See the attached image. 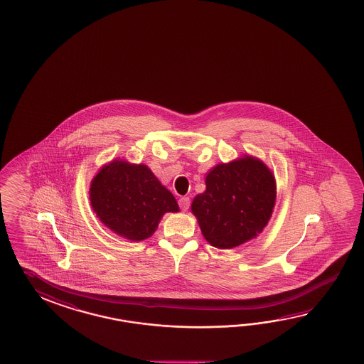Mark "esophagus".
Instances as JSON below:
<instances>
[{"instance_id":"esophagus-1","label":"esophagus","mask_w":364,"mask_h":364,"mask_svg":"<svg viewBox=\"0 0 364 364\" xmlns=\"http://www.w3.org/2000/svg\"><path fill=\"white\" fill-rule=\"evenodd\" d=\"M178 206H180L183 211H186L189 206H191V199H189V197H181V198L178 199Z\"/></svg>"}]
</instances>
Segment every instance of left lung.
I'll return each mask as SVG.
<instances>
[{
    "label": "left lung",
    "instance_id": "1",
    "mask_svg": "<svg viewBox=\"0 0 364 364\" xmlns=\"http://www.w3.org/2000/svg\"><path fill=\"white\" fill-rule=\"evenodd\" d=\"M275 197L273 172L260 159L245 156L207 173L206 191L193 199L192 213L207 242L228 250L262 232Z\"/></svg>",
    "mask_w": 364,
    "mask_h": 364
}]
</instances>
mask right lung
<instances>
[{
	"mask_svg": "<svg viewBox=\"0 0 364 364\" xmlns=\"http://www.w3.org/2000/svg\"><path fill=\"white\" fill-rule=\"evenodd\" d=\"M90 200L105 227L130 240L149 238L166 213H178V202L145 165L114 159L97 172Z\"/></svg>",
	"mask_w": 364,
	"mask_h": 364,
	"instance_id": "right-lung-1",
	"label": "right lung"
}]
</instances>
